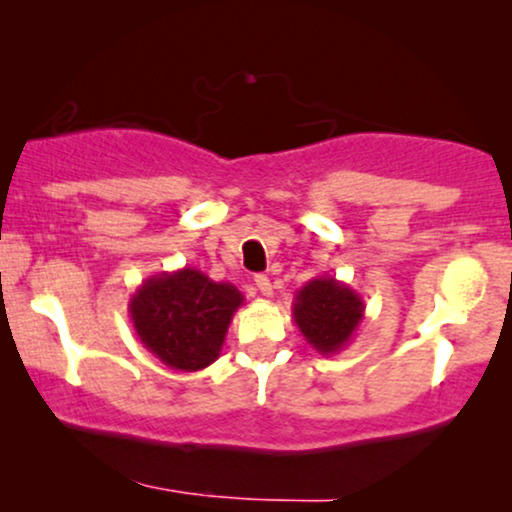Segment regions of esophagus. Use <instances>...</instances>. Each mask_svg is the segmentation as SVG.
<instances>
[{"label":"esophagus","instance_id":"esophagus-1","mask_svg":"<svg viewBox=\"0 0 512 512\" xmlns=\"http://www.w3.org/2000/svg\"><path fill=\"white\" fill-rule=\"evenodd\" d=\"M255 286H257V291L262 293V296H272L274 293V289H272V281H269V276H264V274H260V276H255Z\"/></svg>","mask_w":512,"mask_h":512}]
</instances>
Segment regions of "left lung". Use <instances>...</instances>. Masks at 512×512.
<instances>
[{
	"mask_svg": "<svg viewBox=\"0 0 512 512\" xmlns=\"http://www.w3.org/2000/svg\"><path fill=\"white\" fill-rule=\"evenodd\" d=\"M363 313V298L332 276H315L293 298V320L305 342L322 356L339 354L351 344Z\"/></svg>",
	"mask_w": 512,
	"mask_h": 512,
	"instance_id": "8db88e82",
	"label": "left lung"
}]
</instances>
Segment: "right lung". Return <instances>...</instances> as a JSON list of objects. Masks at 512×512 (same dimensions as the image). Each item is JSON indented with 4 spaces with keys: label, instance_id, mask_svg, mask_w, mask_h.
<instances>
[{
    "label": "right lung",
    "instance_id": "add662e5",
    "mask_svg": "<svg viewBox=\"0 0 512 512\" xmlns=\"http://www.w3.org/2000/svg\"><path fill=\"white\" fill-rule=\"evenodd\" d=\"M243 301L228 281H211L199 269L182 267L144 279L129 298V317L151 354L168 368L195 373L219 358Z\"/></svg>",
    "mask_w": 512,
    "mask_h": 512
}]
</instances>
